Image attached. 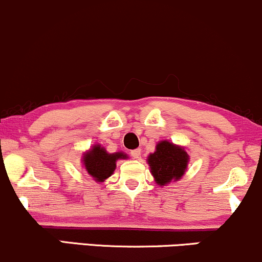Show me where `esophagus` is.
Here are the masks:
<instances>
[{"instance_id":"1","label":"esophagus","mask_w":262,"mask_h":262,"mask_svg":"<svg viewBox=\"0 0 262 262\" xmlns=\"http://www.w3.org/2000/svg\"><path fill=\"white\" fill-rule=\"evenodd\" d=\"M131 156H132V158L140 159V158H141V149H140V148L132 149V150H131Z\"/></svg>"}]
</instances>
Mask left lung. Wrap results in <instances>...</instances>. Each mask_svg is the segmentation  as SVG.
<instances>
[{
    "label": "left lung",
    "instance_id": "left-lung-1",
    "mask_svg": "<svg viewBox=\"0 0 262 262\" xmlns=\"http://www.w3.org/2000/svg\"><path fill=\"white\" fill-rule=\"evenodd\" d=\"M187 162L189 156L185 150L168 141H162L157 144L156 152L148 157L152 175L158 185L179 180L185 173Z\"/></svg>",
    "mask_w": 262,
    "mask_h": 262
}]
</instances>
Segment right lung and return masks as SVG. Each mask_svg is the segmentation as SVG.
<instances>
[{"label":"right lung","mask_w":262,"mask_h":262,"mask_svg":"<svg viewBox=\"0 0 262 262\" xmlns=\"http://www.w3.org/2000/svg\"><path fill=\"white\" fill-rule=\"evenodd\" d=\"M121 158H126V155L121 152L109 155L103 147L94 146L83 157V164L95 181H104L113 174L116 161Z\"/></svg>","instance_id":"obj_1"}]
</instances>
